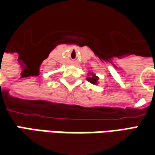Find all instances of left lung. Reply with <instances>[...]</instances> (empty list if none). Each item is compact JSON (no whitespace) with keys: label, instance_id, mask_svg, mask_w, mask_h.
<instances>
[{"label":"left lung","instance_id":"obj_1","mask_svg":"<svg viewBox=\"0 0 155 155\" xmlns=\"http://www.w3.org/2000/svg\"><path fill=\"white\" fill-rule=\"evenodd\" d=\"M88 75V77L87 78V80H88L90 84H94V85H97V84H99V81H98L99 80V77H97L94 73L89 72Z\"/></svg>","mask_w":155,"mask_h":155}]
</instances>
